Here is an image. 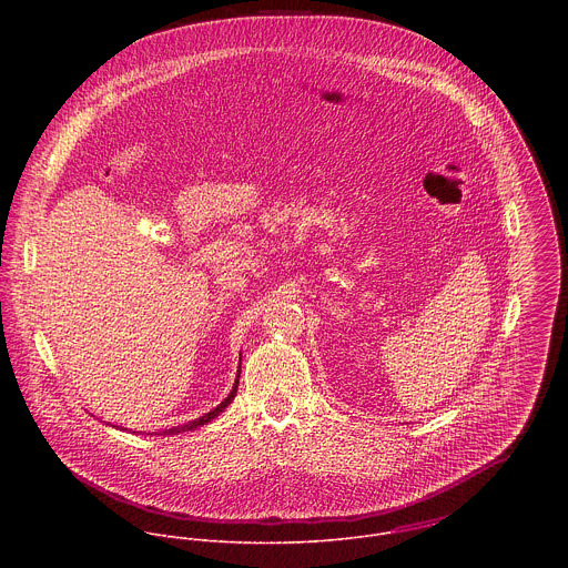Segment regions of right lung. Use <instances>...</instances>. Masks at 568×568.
I'll return each instance as SVG.
<instances>
[{
	"label": "right lung",
	"mask_w": 568,
	"mask_h": 568,
	"mask_svg": "<svg viewBox=\"0 0 568 568\" xmlns=\"http://www.w3.org/2000/svg\"><path fill=\"white\" fill-rule=\"evenodd\" d=\"M239 378H241V374H239ZM236 392H239V381H236V385H234V389L230 392V396L221 403V405L216 406L214 410H210V413H205L203 417H199V419H194V422H187V424H183V426H174V428H165L163 430V435H174V433H183V430H192V428H196V426H203V424H207V422H212L225 406L230 405L232 400H234V396H236Z\"/></svg>",
	"instance_id": "add662e5"
}]
</instances>
